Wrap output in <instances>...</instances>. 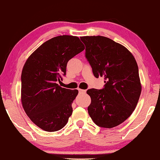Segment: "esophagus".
I'll list each match as a JSON object with an SVG mask.
<instances>
[{
  "label": "esophagus",
  "instance_id": "obj_1",
  "mask_svg": "<svg viewBox=\"0 0 160 160\" xmlns=\"http://www.w3.org/2000/svg\"><path fill=\"white\" fill-rule=\"evenodd\" d=\"M78 92H79V94H83V93H85L86 92V90L84 89H81V88H78Z\"/></svg>",
  "mask_w": 160,
  "mask_h": 160
}]
</instances>
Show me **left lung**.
Here are the masks:
<instances>
[{
    "instance_id": "1",
    "label": "left lung",
    "mask_w": 160,
    "mask_h": 160,
    "mask_svg": "<svg viewBox=\"0 0 160 160\" xmlns=\"http://www.w3.org/2000/svg\"><path fill=\"white\" fill-rule=\"evenodd\" d=\"M85 56L94 77H104L102 89L90 88L88 112L96 124L112 128L124 122L136 107L142 87L134 57L121 44L104 36H83Z\"/></svg>"
}]
</instances>
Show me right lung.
<instances>
[{
  "mask_svg": "<svg viewBox=\"0 0 160 160\" xmlns=\"http://www.w3.org/2000/svg\"><path fill=\"white\" fill-rule=\"evenodd\" d=\"M84 46L73 36H59L46 41L29 56L21 73V102L26 114L46 132L62 129L72 114L78 90L58 86L66 75L68 61Z\"/></svg>",
  "mask_w": 160,
  "mask_h": 160,
  "instance_id": "1",
  "label": "right lung"
}]
</instances>
